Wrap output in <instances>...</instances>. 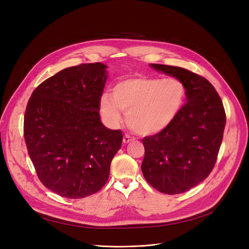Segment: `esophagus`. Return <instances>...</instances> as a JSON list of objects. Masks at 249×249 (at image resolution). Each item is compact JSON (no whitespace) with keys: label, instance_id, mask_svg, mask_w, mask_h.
I'll use <instances>...</instances> for the list:
<instances>
[{"label":"esophagus","instance_id":"esophagus-1","mask_svg":"<svg viewBox=\"0 0 249 249\" xmlns=\"http://www.w3.org/2000/svg\"><path fill=\"white\" fill-rule=\"evenodd\" d=\"M132 141H134V137H131L130 135H128V134H125V135H124V137H123V143H124V144H126V143H128V142H132Z\"/></svg>","mask_w":249,"mask_h":249}]
</instances>
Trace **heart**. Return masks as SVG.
I'll return each mask as SVG.
<instances>
[{"label":"heart","instance_id":"1","mask_svg":"<svg viewBox=\"0 0 249 249\" xmlns=\"http://www.w3.org/2000/svg\"><path fill=\"white\" fill-rule=\"evenodd\" d=\"M183 83L173 77L157 79L131 77L119 81L112 95L99 100L100 114L110 126H117L126 113L127 123L141 135L164 131L176 121L186 101Z\"/></svg>","mask_w":249,"mask_h":249}]
</instances>
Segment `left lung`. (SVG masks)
<instances>
[{
    "instance_id": "left-lung-1",
    "label": "left lung",
    "mask_w": 249,
    "mask_h": 249,
    "mask_svg": "<svg viewBox=\"0 0 249 249\" xmlns=\"http://www.w3.org/2000/svg\"><path fill=\"white\" fill-rule=\"evenodd\" d=\"M150 67L180 80L187 104L167 129L142 140V171L156 190L180 194L199 185L213 169L226 126L225 108L205 78L178 67Z\"/></svg>"
}]
</instances>
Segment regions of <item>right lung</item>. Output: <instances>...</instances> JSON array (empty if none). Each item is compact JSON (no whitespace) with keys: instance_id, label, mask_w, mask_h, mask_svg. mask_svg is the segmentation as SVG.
Returning a JSON list of instances; mask_svg holds the SVG:
<instances>
[{"instance_id":"1","label":"right lung","mask_w":249,"mask_h":249,"mask_svg":"<svg viewBox=\"0 0 249 249\" xmlns=\"http://www.w3.org/2000/svg\"><path fill=\"white\" fill-rule=\"evenodd\" d=\"M104 63L64 69L35 89L24 115V140L43 185L64 198L81 199L103 188L121 130L100 121L107 79Z\"/></svg>"}]
</instances>
